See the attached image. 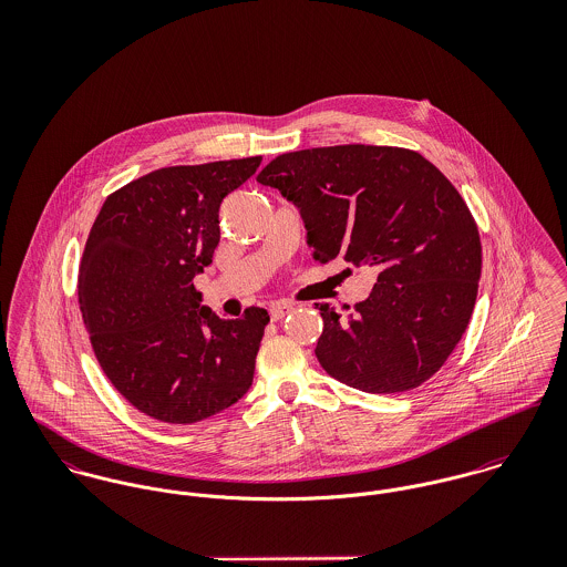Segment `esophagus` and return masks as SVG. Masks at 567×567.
Listing matches in <instances>:
<instances>
[{
	"label": "esophagus",
	"instance_id": "esophagus-1",
	"mask_svg": "<svg viewBox=\"0 0 567 567\" xmlns=\"http://www.w3.org/2000/svg\"><path fill=\"white\" fill-rule=\"evenodd\" d=\"M292 310H295V306H290V303H277V306L270 308V319H272V321H281V319H286Z\"/></svg>",
	"mask_w": 567,
	"mask_h": 567
}]
</instances>
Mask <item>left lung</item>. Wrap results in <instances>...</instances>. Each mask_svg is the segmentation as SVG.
I'll return each mask as SVG.
<instances>
[{
  "label": "left lung",
  "mask_w": 567,
  "mask_h": 567,
  "mask_svg": "<svg viewBox=\"0 0 567 567\" xmlns=\"http://www.w3.org/2000/svg\"><path fill=\"white\" fill-rule=\"evenodd\" d=\"M257 183L303 220L315 259L378 270L355 308L317 303L324 371L364 393H404L430 380L463 338L478 295V227L436 165L393 146H329L279 155Z\"/></svg>",
  "instance_id": "1"
}]
</instances>
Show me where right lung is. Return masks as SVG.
I'll return each instance as SVG.
<instances>
[{
  "mask_svg": "<svg viewBox=\"0 0 567 567\" xmlns=\"http://www.w3.org/2000/svg\"><path fill=\"white\" fill-rule=\"evenodd\" d=\"M261 157L155 169L111 194L84 244L79 301L95 358L144 414L196 423L248 393L270 321L261 308L225 321L194 288L220 243L227 194Z\"/></svg>",
  "mask_w": 567,
  "mask_h": 567,
  "instance_id": "add662e5",
  "label": "right lung"
}]
</instances>
